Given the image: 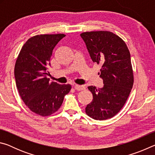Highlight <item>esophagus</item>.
<instances>
[{"label": "esophagus", "instance_id": "obj_1", "mask_svg": "<svg viewBox=\"0 0 155 155\" xmlns=\"http://www.w3.org/2000/svg\"><path fill=\"white\" fill-rule=\"evenodd\" d=\"M74 87L75 90H77V91H81V90H85V86L79 85H75Z\"/></svg>", "mask_w": 155, "mask_h": 155}]
</instances>
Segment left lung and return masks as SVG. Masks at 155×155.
Masks as SVG:
<instances>
[{"label": "left lung", "instance_id": "obj_1", "mask_svg": "<svg viewBox=\"0 0 155 155\" xmlns=\"http://www.w3.org/2000/svg\"><path fill=\"white\" fill-rule=\"evenodd\" d=\"M93 62L101 65L98 74L104 85L89 86L93 100L85 108L91 118H111L124 105L133 87L134 77L130 54L127 44L118 35L107 31L81 34Z\"/></svg>", "mask_w": 155, "mask_h": 155}]
</instances>
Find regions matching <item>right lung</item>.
<instances>
[{
  "label": "right lung",
  "mask_w": 155,
  "mask_h": 155,
  "mask_svg": "<svg viewBox=\"0 0 155 155\" xmlns=\"http://www.w3.org/2000/svg\"><path fill=\"white\" fill-rule=\"evenodd\" d=\"M65 34H41L23 45L14 68L15 83L22 101L31 111L42 117L59 110L71 85L49 82L48 68L52 51Z\"/></svg>",
  "instance_id": "add662e5"
}]
</instances>
